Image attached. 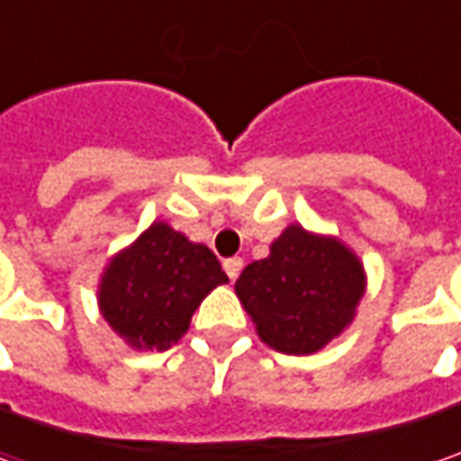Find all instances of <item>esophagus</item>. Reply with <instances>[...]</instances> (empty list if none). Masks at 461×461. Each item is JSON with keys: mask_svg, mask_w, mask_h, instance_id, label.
Here are the masks:
<instances>
[{"mask_svg": "<svg viewBox=\"0 0 461 461\" xmlns=\"http://www.w3.org/2000/svg\"><path fill=\"white\" fill-rule=\"evenodd\" d=\"M222 269H225V275L230 276V279H239L240 269H243V258H225V261H222Z\"/></svg>", "mask_w": 461, "mask_h": 461, "instance_id": "34e87169", "label": "esophagus"}]
</instances>
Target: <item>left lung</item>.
<instances>
[{"label": "left lung", "instance_id": "1", "mask_svg": "<svg viewBox=\"0 0 461 461\" xmlns=\"http://www.w3.org/2000/svg\"><path fill=\"white\" fill-rule=\"evenodd\" d=\"M236 294L264 344L282 354H312L351 323L364 269L341 240L290 225L269 257L240 272Z\"/></svg>", "mask_w": 461, "mask_h": 461}]
</instances>
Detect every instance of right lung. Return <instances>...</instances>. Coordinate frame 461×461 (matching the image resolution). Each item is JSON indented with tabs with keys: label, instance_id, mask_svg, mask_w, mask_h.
I'll use <instances>...</instances> for the list:
<instances>
[{
	"label": "right lung",
	"instance_id": "add662e5",
	"mask_svg": "<svg viewBox=\"0 0 461 461\" xmlns=\"http://www.w3.org/2000/svg\"><path fill=\"white\" fill-rule=\"evenodd\" d=\"M225 282L207 246L153 222L110 261L99 285V310L133 348L167 351L185 336L204 294Z\"/></svg>",
	"mask_w": 461,
	"mask_h": 461
}]
</instances>
